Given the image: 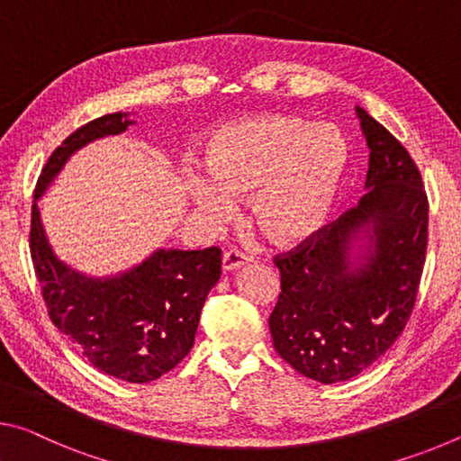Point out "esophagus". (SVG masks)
Returning <instances> with one entry per match:
<instances>
[{
	"instance_id": "esophagus-1",
	"label": "esophagus",
	"mask_w": 461,
	"mask_h": 461,
	"mask_svg": "<svg viewBox=\"0 0 461 461\" xmlns=\"http://www.w3.org/2000/svg\"><path fill=\"white\" fill-rule=\"evenodd\" d=\"M249 260V256L248 254H244L241 252V249H236V248H230V249H225L223 252V270H236V268H240V267H244V264H248Z\"/></svg>"
}]
</instances>
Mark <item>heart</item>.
I'll use <instances>...</instances> for the list:
<instances>
[{
    "label": "heart",
    "mask_w": 461,
    "mask_h": 461,
    "mask_svg": "<svg viewBox=\"0 0 461 461\" xmlns=\"http://www.w3.org/2000/svg\"><path fill=\"white\" fill-rule=\"evenodd\" d=\"M201 162L186 170L194 207L212 221L249 193V217L264 236L293 244L321 228L348 167V142L331 123L264 113L223 123L207 136Z\"/></svg>",
    "instance_id": "1"
}]
</instances>
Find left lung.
<instances>
[{
  "label": "left lung",
  "mask_w": 461,
  "mask_h": 461,
  "mask_svg": "<svg viewBox=\"0 0 461 461\" xmlns=\"http://www.w3.org/2000/svg\"><path fill=\"white\" fill-rule=\"evenodd\" d=\"M370 148L366 191L356 207L275 256L280 291L268 325L286 364L333 384L368 368L402 333L427 254L429 201L415 160L399 140L356 107ZM364 230L369 254L348 260Z\"/></svg>",
  "instance_id": "obj_1"
}]
</instances>
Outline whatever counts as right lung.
Returning <instances> with one entry per match:
<instances>
[{
	"mask_svg": "<svg viewBox=\"0 0 461 461\" xmlns=\"http://www.w3.org/2000/svg\"><path fill=\"white\" fill-rule=\"evenodd\" d=\"M130 123L128 113L101 115L50 154L36 183L30 254L54 327L97 370L144 384L191 352L201 309L221 276V249H158L120 276L87 278L52 254L36 205L68 156L93 140L122 134Z\"/></svg>",
	"mask_w": 461,
	"mask_h": 461,
	"instance_id": "obj_1",
	"label": "right lung"
}]
</instances>
